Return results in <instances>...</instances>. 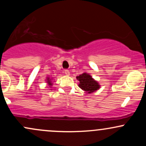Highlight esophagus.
<instances>
[{"mask_svg": "<svg viewBox=\"0 0 146 146\" xmlns=\"http://www.w3.org/2000/svg\"><path fill=\"white\" fill-rule=\"evenodd\" d=\"M64 73H65V74L66 75V76H69V75H70V72H69V70H67V69H65V70H64Z\"/></svg>", "mask_w": 146, "mask_h": 146, "instance_id": "esophagus-1", "label": "esophagus"}]
</instances>
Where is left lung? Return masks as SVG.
Here are the masks:
<instances>
[{
	"mask_svg": "<svg viewBox=\"0 0 146 146\" xmlns=\"http://www.w3.org/2000/svg\"><path fill=\"white\" fill-rule=\"evenodd\" d=\"M76 78L80 82L79 87L84 91L87 92V93L90 94L94 92L100 87L99 83L94 80L90 75L87 74L86 73L77 76Z\"/></svg>",
	"mask_w": 146,
	"mask_h": 146,
	"instance_id": "8db88e82",
	"label": "left lung"
}]
</instances>
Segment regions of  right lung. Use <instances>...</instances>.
<instances>
[{"instance_id":"right-lung-1","label":"right lung","mask_w":146,"mask_h":146,"mask_svg":"<svg viewBox=\"0 0 146 146\" xmlns=\"http://www.w3.org/2000/svg\"><path fill=\"white\" fill-rule=\"evenodd\" d=\"M47 84H48V85H49V86H52V82H51V80H50L49 78H47Z\"/></svg>"}]
</instances>
